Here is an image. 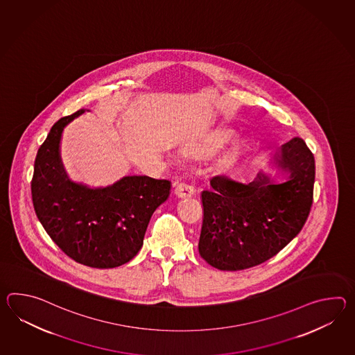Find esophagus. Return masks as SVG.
Returning <instances> with one entry per match:
<instances>
[{
	"mask_svg": "<svg viewBox=\"0 0 355 355\" xmlns=\"http://www.w3.org/2000/svg\"><path fill=\"white\" fill-rule=\"evenodd\" d=\"M193 189L189 186V184H184V183H181V184H177L175 186V189H174V195L178 197V198H189V197L193 196Z\"/></svg>",
	"mask_w": 355,
	"mask_h": 355,
	"instance_id": "1",
	"label": "esophagus"
}]
</instances>
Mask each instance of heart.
<instances>
[{
    "instance_id": "b5f03b06",
    "label": "heart",
    "mask_w": 355,
    "mask_h": 355,
    "mask_svg": "<svg viewBox=\"0 0 355 355\" xmlns=\"http://www.w3.org/2000/svg\"><path fill=\"white\" fill-rule=\"evenodd\" d=\"M230 139H232V135L229 134L228 131H224V130L214 131L211 134L206 135L205 137L200 139L198 141L189 145L184 151L192 158H210L219 150L223 149ZM238 158H239V148L234 145L213 159V162L210 163V171L215 174L228 173L236 164Z\"/></svg>"
}]
</instances>
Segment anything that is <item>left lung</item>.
<instances>
[{
    "label": "left lung",
    "mask_w": 355,
    "mask_h": 355,
    "mask_svg": "<svg viewBox=\"0 0 355 355\" xmlns=\"http://www.w3.org/2000/svg\"><path fill=\"white\" fill-rule=\"evenodd\" d=\"M315 158L306 142L284 144L248 183L214 177L202 192L198 252L213 268H252L282 251L303 228L313 198Z\"/></svg>",
    "instance_id": "8db88e82"
}]
</instances>
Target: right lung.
Instances as JSON below:
<instances>
[{"instance_id": "add662e5", "label": "right lung", "mask_w": 355, "mask_h": 355, "mask_svg": "<svg viewBox=\"0 0 355 355\" xmlns=\"http://www.w3.org/2000/svg\"><path fill=\"white\" fill-rule=\"evenodd\" d=\"M85 110L51 128L34 163L33 205L48 236L72 260L112 268L141 250L150 218L171 195V182L125 175L101 187L72 181L61 158L64 128Z\"/></svg>"}]
</instances>
